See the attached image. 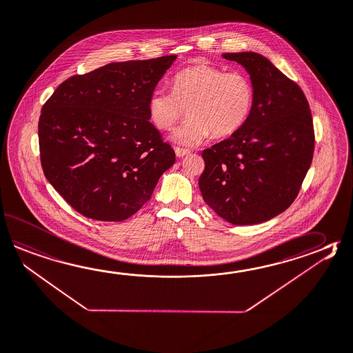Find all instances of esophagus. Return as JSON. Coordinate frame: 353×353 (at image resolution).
<instances>
[{
	"mask_svg": "<svg viewBox=\"0 0 353 353\" xmlns=\"http://www.w3.org/2000/svg\"><path fill=\"white\" fill-rule=\"evenodd\" d=\"M174 153H176V157H177V159H182V157L188 156L190 152H188V150L180 148V147H174Z\"/></svg>",
	"mask_w": 353,
	"mask_h": 353,
	"instance_id": "obj_1",
	"label": "esophagus"
}]
</instances>
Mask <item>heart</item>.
<instances>
[{
  "label": "heart",
  "mask_w": 353,
  "mask_h": 353,
  "mask_svg": "<svg viewBox=\"0 0 353 353\" xmlns=\"http://www.w3.org/2000/svg\"><path fill=\"white\" fill-rule=\"evenodd\" d=\"M173 90L153 88L147 110L151 122L162 130L172 128L188 105L186 122L174 130L176 143L194 147L214 133L226 137L240 130L250 114L252 87L243 72H225L208 63H199L177 72Z\"/></svg>",
  "instance_id": "heart-1"
}]
</instances>
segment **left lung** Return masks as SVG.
<instances>
[{"mask_svg":"<svg viewBox=\"0 0 353 353\" xmlns=\"http://www.w3.org/2000/svg\"><path fill=\"white\" fill-rule=\"evenodd\" d=\"M236 61L250 77L252 104L244 125L202 152V197L232 225L264 223L288 209L310 170L314 132L302 89L263 55L243 51Z\"/></svg>","mask_w":353,"mask_h":353,"instance_id":"left-lung-1","label":"left lung"}]
</instances>
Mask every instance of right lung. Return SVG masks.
Masks as SVG:
<instances>
[{
  "label": "right lung",
  "instance_id": "1",
  "mask_svg": "<svg viewBox=\"0 0 353 353\" xmlns=\"http://www.w3.org/2000/svg\"><path fill=\"white\" fill-rule=\"evenodd\" d=\"M176 58L104 65L65 80L43 104L39 143L45 177L81 215L128 219L174 163L171 145L148 121L147 101Z\"/></svg>",
  "mask_w": 353,
  "mask_h": 353
}]
</instances>
